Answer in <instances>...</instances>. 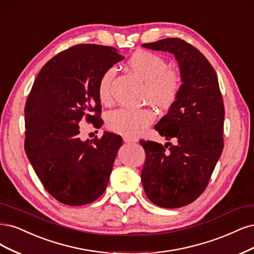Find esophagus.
<instances>
[{
	"label": "esophagus",
	"mask_w": 254,
	"mask_h": 254,
	"mask_svg": "<svg viewBox=\"0 0 254 254\" xmlns=\"http://www.w3.org/2000/svg\"><path fill=\"white\" fill-rule=\"evenodd\" d=\"M123 141H124L125 143L136 142V138H133V137H131V136H127V135H125V136H123Z\"/></svg>",
	"instance_id": "1"
}]
</instances>
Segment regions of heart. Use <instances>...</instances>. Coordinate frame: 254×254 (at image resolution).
Returning <instances> with one entry per match:
<instances>
[{"instance_id": "1", "label": "heart", "mask_w": 254, "mask_h": 254, "mask_svg": "<svg viewBox=\"0 0 254 254\" xmlns=\"http://www.w3.org/2000/svg\"><path fill=\"white\" fill-rule=\"evenodd\" d=\"M127 67L144 83L143 99L160 109H169L177 102L182 81L180 74L168 69V63L150 51H137L131 57ZM115 77V69L109 68L101 75L98 93L102 103L110 101V85ZM155 119L150 108H119L108 113L107 128L115 133L134 136L142 133Z\"/></svg>"}]
</instances>
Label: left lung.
<instances>
[{
  "label": "left lung",
  "mask_w": 254,
  "mask_h": 254,
  "mask_svg": "<svg viewBox=\"0 0 254 254\" xmlns=\"http://www.w3.org/2000/svg\"><path fill=\"white\" fill-rule=\"evenodd\" d=\"M142 46L173 54L180 66L179 98L154 126L167 141L176 139L177 144L139 141L146 152L141 179L147 197L163 208H180L203 193L222 154V93L213 67L189 43L169 38Z\"/></svg>",
  "instance_id": "1"
}]
</instances>
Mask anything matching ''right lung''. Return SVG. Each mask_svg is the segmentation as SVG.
<instances>
[{"instance_id": "1", "label": "right lung", "mask_w": 254, "mask_h": 254, "mask_svg": "<svg viewBox=\"0 0 254 254\" xmlns=\"http://www.w3.org/2000/svg\"><path fill=\"white\" fill-rule=\"evenodd\" d=\"M123 59L109 46H72L43 66L26 101L25 152L44 188L65 205L92 203L107 187L122 137L82 141L78 122L102 126L100 77Z\"/></svg>"}]
</instances>
